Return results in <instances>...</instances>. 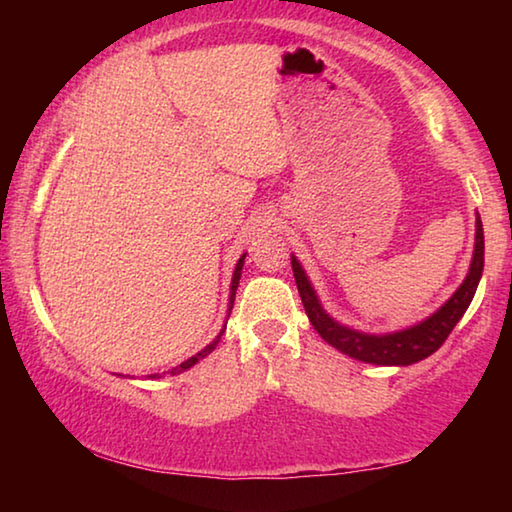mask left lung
I'll use <instances>...</instances> for the list:
<instances>
[{
  "label": "left lung",
  "mask_w": 512,
  "mask_h": 512,
  "mask_svg": "<svg viewBox=\"0 0 512 512\" xmlns=\"http://www.w3.org/2000/svg\"><path fill=\"white\" fill-rule=\"evenodd\" d=\"M483 248V225L481 219H476V244L472 266L458 291L436 311V314L422 320L420 325L384 336L363 334L357 332V329L343 327L336 323V320L329 318L323 307H320L316 293L311 289L307 275L302 271L296 257H291V268L311 325H314L316 332L323 336L329 345H334L336 350H341L352 359L377 363V366H411V363H418L436 352L440 345L447 341V336L452 334V329L456 327L458 320L463 318L467 307H470L483 273Z\"/></svg>",
  "instance_id": "1"
}]
</instances>
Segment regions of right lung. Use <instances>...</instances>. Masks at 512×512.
<instances>
[{"label": "right lung", "instance_id": "1", "mask_svg": "<svg viewBox=\"0 0 512 512\" xmlns=\"http://www.w3.org/2000/svg\"><path fill=\"white\" fill-rule=\"evenodd\" d=\"M246 257V255H244ZM244 257H241L239 259V262H237V268H235V275H232V287H230V309H232V305H235V293H237V287H239V277H241V266H244ZM223 332H225V327L221 329V334L219 336H216V339L210 343V345H207V348H203L201 352H198V354H194V357L192 359H187L185 363H180V366H176V368H173L171 370V375H178V372H183V370H187V368H192L194 366V363H198V359H203V357H207V354H210L214 348H216V343H219L221 341V336H223ZM151 377H158V375H151Z\"/></svg>", "mask_w": 512, "mask_h": 512}]
</instances>
